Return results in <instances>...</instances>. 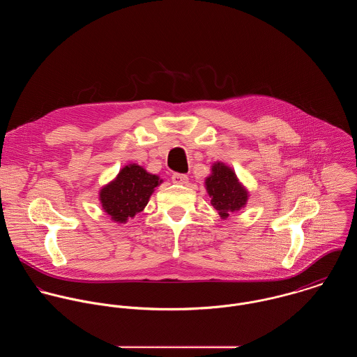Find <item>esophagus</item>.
I'll return each instance as SVG.
<instances>
[{
  "label": "esophagus",
  "mask_w": 357,
  "mask_h": 357,
  "mask_svg": "<svg viewBox=\"0 0 357 357\" xmlns=\"http://www.w3.org/2000/svg\"><path fill=\"white\" fill-rule=\"evenodd\" d=\"M172 181L174 184H178V185H187L188 184V177L185 174H180V173H174L172 176Z\"/></svg>",
  "instance_id": "obj_1"
}]
</instances>
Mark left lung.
I'll return each mask as SVG.
<instances>
[{
	"label": "left lung",
	"mask_w": 357,
	"mask_h": 357,
	"mask_svg": "<svg viewBox=\"0 0 357 357\" xmlns=\"http://www.w3.org/2000/svg\"><path fill=\"white\" fill-rule=\"evenodd\" d=\"M204 188L222 220L243 210L250 198L248 187L239 180L235 170L220 160L213 162L210 174L204 178Z\"/></svg>",
	"instance_id": "1"
}]
</instances>
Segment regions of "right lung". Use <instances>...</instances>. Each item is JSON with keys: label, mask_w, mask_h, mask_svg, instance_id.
Segmentation results:
<instances>
[{"label": "right lung", "mask_w": 357, "mask_h": 357, "mask_svg": "<svg viewBox=\"0 0 357 357\" xmlns=\"http://www.w3.org/2000/svg\"><path fill=\"white\" fill-rule=\"evenodd\" d=\"M162 183L158 174L147 172L137 163H128L100 188L102 211L112 222L126 224L147 206L155 188Z\"/></svg>", "instance_id": "right-lung-1"}]
</instances>
